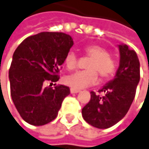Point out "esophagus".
<instances>
[{
	"instance_id": "1",
	"label": "esophagus",
	"mask_w": 149,
	"mask_h": 149,
	"mask_svg": "<svg viewBox=\"0 0 149 149\" xmlns=\"http://www.w3.org/2000/svg\"><path fill=\"white\" fill-rule=\"evenodd\" d=\"M79 92H80V90H79V89H75V88H70V93H79Z\"/></svg>"
}]
</instances>
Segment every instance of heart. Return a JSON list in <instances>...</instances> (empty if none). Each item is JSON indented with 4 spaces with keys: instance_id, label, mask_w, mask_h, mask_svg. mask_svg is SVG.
Listing matches in <instances>:
<instances>
[{
    "instance_id": "heart-1",
    "label": "heart",
    "mask_w": 149,
    "mask_h": 149,
    "mask_svg": "<svg viewBox=\"0 0 149 149\" xmlns=\"http://www.w3.org/2000/svg\"><path fill=\"white\" fill-rule=\"evenodd\" d=\"M84 54L86 57L92 58L86 65L88 70L66 76L63 79L65 85L75 89H82L98 82L97 73L103 79H109L115 73L116 61L105 47L99 45H90L85 47ZM64 64L69 70L78 68L79 57L75 52L70 51L68 53L64 59Z\"/></svg>"
}]
</instances>
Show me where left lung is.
<instances>
[{
	"instance_id": "1",
	"label": "left lung",
	"mask_w": 149,
	"mask_h": 149,
	"mask_svg": "<svg viewBox=\"0 0 149 149\" xmlns=\"http://www.w3.org/2000/svg\"><path fill=\"white\" fill-rule=\"evenodd\" d=\"M120 64L113 80L99 93L91 92L89 102L82 109L86 123L99 129H106L118 123L128 112L135 97L140 81V61L134 50L126 45H119Z\"/></svg>"
}]
</instances>
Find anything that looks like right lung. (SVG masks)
Wrapping results in <instances>:
<instances>
[{
  "instance_id": "obj_1",
  "label": "right lung",
  "mask_w": 149,
  "mask_h": 149,
  "mask_svg": "<svg viewBox=\"0 0 149 149\" xmlns=\"http://www.w3.org/2000/svg\"><path fill=\"white\" fill-rule=\"evenodd\" d=\"M72 45L70 35L47 31L26 38L15 50L8 71L10 94L28 124L44 125L57 116L70 88L45 85L58 81L60 68Z\"/></svg>"
}]
</instances>
